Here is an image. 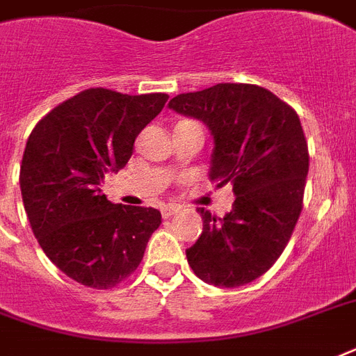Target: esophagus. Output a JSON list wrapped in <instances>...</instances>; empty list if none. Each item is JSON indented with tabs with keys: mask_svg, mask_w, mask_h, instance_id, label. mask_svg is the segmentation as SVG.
Wrapping results in <instances>:
<instances>
[{
	"mask_svg": "<svg viewBox=\"0 0 356 356\" xmlns=\"http://www.w3.org/2000/svg\"><path fill=\"white\" fill-rule=\"evenodd\" d=\"M162 212V218H172L175 212H179V207L177 205H164L161 209Z\"/></svg>",
	"mask_w": 356,
	"mask_h": 356,
	"instance_id": "obj_1",
	"label": "esophagus"
}]
</instances>
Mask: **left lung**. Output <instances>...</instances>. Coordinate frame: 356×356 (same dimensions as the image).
<instances>
[{
    "mask_svg": "<svg viewBox=\"0 0 356 356\" xmlns=\"http://www.w3.org/2000/svg\"><path fill=\"white\" fill-rule=\"evenodd\" d=\"M168 107L209 127V177L218 188L231 183L236 195L223 218L197 209L203 231L186 249L190 268L214 286H243L281 257L303 209L309 147L299 116L270 90L242 83L179 94Z\"/></svg>",
    "mask_w": 356,
    "mask_h": 356,
    "instance_id": "obj_1",
    "label": "left lung"
}]
</instances>
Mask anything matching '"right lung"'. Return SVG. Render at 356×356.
I'll use <instances>...</instances> for the list:
<instances>
[{
    "instance_id": "add662e5",
    "label": "right lung",
    "mask_w": 356,
    "mask_h": 356,
    "mask_svg": "<svg viewBox=\"0 0 356 356\" xmlns=\"http://www.w3.org/2000/svg\"><path fill=\"white\" fill-rule=\"evenodd\" d=\"M166 102V94L90 88L29 134L19 168L25 214L47 259L85 286L107 290L127 279L161 225L156 209L114 205L102 184L127 164L134 138Z\"/></svg>"
}]
</instances>
